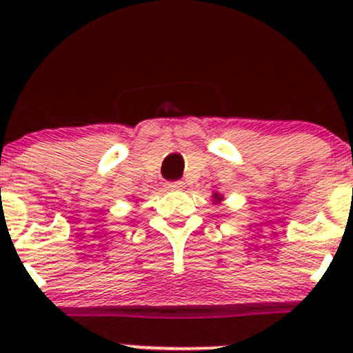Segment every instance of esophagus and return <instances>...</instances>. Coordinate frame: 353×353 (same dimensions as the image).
Returning a JSON list of instances; mask_svg holds the SVG:
<instances>
[{
    "instance_id": "esophagus-1",
    "label": "esophagus",
    "mask_w": 353,
    "mask_h": 353,
    "mask_svg": "<svg viewBox=\"0 0 353 353\" xmlns=\"http://www.w3.org/2000/svg\"><path fill=\"white\" fill-rule=\"evenodd\" d=\"M167 188H169V190H183L184 183L183 181H174V183L167 184Z\"/></svg>"
}]
</instances>
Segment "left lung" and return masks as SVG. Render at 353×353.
<instances>
[{
	"mask_svg": "<svg viewBox=\"0 0 353 353\" xmlns=\"http://www.w3.org/2000/svg\"><path fill=\"white\" fill-rule=\"evenodd\" d=\"M213 201H215V203H220V201H222V194H219V193L213 194Z\"/></svg>",
	"mask_w": 353,
	"mask_h": 353,
	"instance_id": "1",
	"label": "left lung"
}]
</instances>
